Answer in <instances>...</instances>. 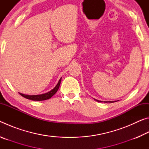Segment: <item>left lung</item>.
Wrapping results in <instances>:
<instances>
[{
  "mask_svg": "<svg viewBox=\"0 0 149 149\" xmlns=\"http://www.w3.org/2000/svg\"><path fill=\"white\" fill-rule=\"evenodd\" d=\"M95 100H97V102H102V101H100V100H97V99H95ZM117 101H118V100H117ZM116 102V101H104V102Z\"/></svg>",
  "mask_w": 149,
  "mask_h": 149,
  "instance_id": "8db88e82",
  "label": "left lung"
}]
</instances>
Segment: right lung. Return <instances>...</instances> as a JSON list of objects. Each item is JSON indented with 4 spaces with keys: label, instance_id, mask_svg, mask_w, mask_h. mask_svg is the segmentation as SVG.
Segmentation results:
<instances>
[{
    "label": "right lung",
    "instance_id": "1",
    "mask_svg": "<svg viewBox=\"0 0 149 149\" xmlns=\"http://www.w3.org/2000/svg\"><path fill=\"white\" fill-rule=\"evenodd\" d=\"M62 77L60 78V80L58 81V83L57 85L55 86L54 89H52L51 91H50L49 92H47L46 93H44V94L41 95H24L22 94V93H19L22 97L26 98V99L31 100H36V101H41V100H45L49 99L51 98L52 96H53L55 93L57 92L58 89H59L60 83H61Z\"/></svg>",
    "mask_w": 149,
    "mask_h": 149
}]
</instances>
